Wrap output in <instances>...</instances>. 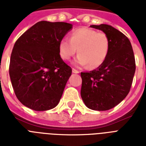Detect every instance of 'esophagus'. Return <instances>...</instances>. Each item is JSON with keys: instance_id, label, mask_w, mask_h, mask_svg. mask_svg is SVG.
Instances as JSON below:
<instances>
[{"instance_id": "34e87169", "label": "esophagus", "mask_w": 146, "mask_h": 146, "mask_svg": "<svg viewBox=\"0 0 146 146\" xmlns=\"http://www.w3.org/2000/svg\"><path fill=\"white\" fill-rule=\"evenodd\" d=\"M73 73H80V71L77 70H76V69L73 68Z\"/></svg>"}]
</instances>
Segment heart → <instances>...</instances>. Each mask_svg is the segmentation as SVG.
<instances>
[{"mask_svg": "<svg viewBox=\"0 0 146 146\" xmlns=\"http://www.w3.org/2000/svg\"><path fill=\"white\" fill-rule=\"evenodd\" d=\"M109 48L110 42L105 33L86 27L74 29L70 40L62 38L58 46L62 59L69 60L78 51L79 54L73 60V64L76 66L88 65L90 69L96 68L104 63Z\"/></svg>", "mask_w": 146, "mask_h": 146, "instance_id": "heart-1", "label": "heart"}]
</instances>
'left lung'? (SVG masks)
Masks as SVG:
<instances>
[{
	"mask_svg": "<svg viewBox=\"0 0 146 146\" xmlns=\"http://www.w3.org/2000/svg\"><path fill=\"white\" fill-rule=\"evenodd\" d=\"M90 26L108 35L110 48L102 65L81 73V97L89 108L107 111L117 105L129 92L136 70L135 57L129 38L121 32L106 24Z\"/></svg>",
	"mask_w": 146,
	"mask_h": 146,
	"instance_id": "8db88e82",
	"label": "left lung"
}]
</instances>
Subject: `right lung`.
I'll return each mask as SVG.
<instances>
[{"label": "right lung", "instance_id": "1", "mask_svg": "<svg viewBox=\"0 0 146 146\" xmlns=\"http://www.w3.org/2000/svg\"><path fill=\"white\" fill-rule=\"evenodd\" d=\"M72 25L41 21L17 40L9 73L15 95L35 111H47L59 103L72 69L60 56L59 43Z\"/></svg>", "mask_w": 146, "mask_h": 146}]
</instances>
